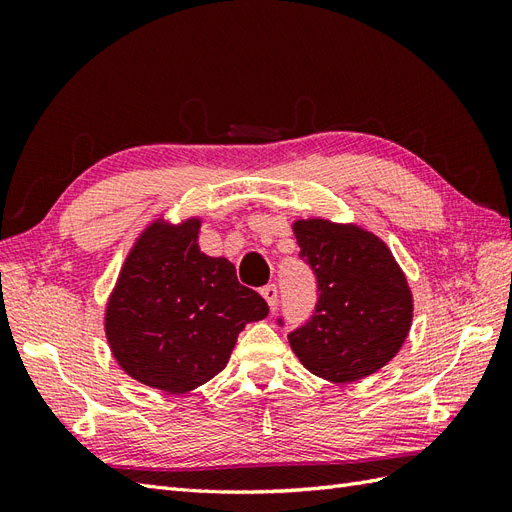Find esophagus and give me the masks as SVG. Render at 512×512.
<instances>
[{
  "label": "esophagus",
  "mask_w": 512,
  "mask_h": 512,
  "mask_svg": "<svg viewBox=\"0 0 512 512\" xmlns=\"http://www.w3.org/2000/svg\"><path fill=\"white\" fill-rule=\"evenodd\" d=\"M260 294H262V297H265V301L269 303V307H271V309L277 305V286H275V284L265 286V288L260 290Z\"/></svg>",
  "instance_id": "34e87169"
}]
</instances>
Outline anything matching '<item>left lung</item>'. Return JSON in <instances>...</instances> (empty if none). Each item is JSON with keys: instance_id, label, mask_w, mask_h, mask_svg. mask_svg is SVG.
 Listing matches in <instances>:
<instances>
[{"instance_id": "left-lung-1", "label": "left lung", "mask_w": 512, "mask_h": 512, "mask_svg": "<svg viewBox=\"0 0 512 512\" xmlns=\"http://www.w3.org/2000/svg\"><path fill=\"white\" fill-rule=\"evenodd\" d=\"M292 230L318 282L314 316L288 335L292 352L305 369L335 384L376 374L412 324L404 271L386 243L361 226L314 218L297 220Z\"/></svg>"}]
</instances>
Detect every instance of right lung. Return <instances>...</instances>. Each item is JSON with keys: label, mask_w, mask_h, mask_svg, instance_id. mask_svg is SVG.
<instances>
[{"label": "right lung", "mask_w": 512, "mask_h": 512, "mask_svg": "<svg viewBox=\"0 0 512 512\" xmlns=\"http://www.w3.org/2000/svg\"><path fill=\"white\" fill-rule=\"evenodd\" d=\"M200 220H156L136 239L106 303L104 331L119 367L170 395L218 376L247 322L267 301L237 280L226 258L198 247Z\"/></svg>", "instance_id": "1"}]
</instances>
